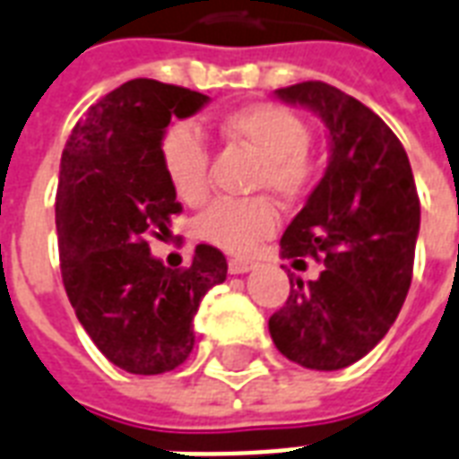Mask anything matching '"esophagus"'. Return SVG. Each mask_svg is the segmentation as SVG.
Returning <instances> with one entry per match:
<instances>
[{"mask_svg":"<svg viewBox=\"0 0 459 459\" xmlns=\"http://www.w3.org/2000/svg\"><path fill=\"white\" fill-rule=\"evenodd\" d=\"M250 269H255L253 260H243V257H233V260H229L230 274H247Z\"/></svg>","mask_w":459,"mask_h":459,"instance_id":"34e87169","label":"esophagus"}]
</instances>
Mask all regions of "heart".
Instances as JSON below:
<instances>
[{
  "label": "heart",
  "mask_w": 459,
  "mask_h": 459,
  "mask_svg": "<svg viewBox=\"0 0 459 459\" xmlns=\"http://www.w3.org/2000/svg\"><path fill=\"white\" fill-rule=\"evenodd\" d=\"M230 142L260 159L255 190H269L281 202H299L315 183V163L307 156L310 129L299 115L276 103L238 108L221 122ZM160 160L178 197L187 206H202L209 197V146L197 129L178 122L160 139ZM276 230L272 199H219L199 216L195 233L202 243L226 253L247 255Z\"/></svg>",
  "instance_id": "heart-1"
}]
</instances>
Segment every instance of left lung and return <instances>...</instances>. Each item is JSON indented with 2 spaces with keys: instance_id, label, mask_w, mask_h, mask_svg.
<instances>
[{
  "instance_id": "left-lung-1",
  "label": "left lung",
  "mask_w": 459,
  "mask_h": 459,
  "mask_svg": "<svg viewBox=\"0 0 459 459\" xmlns=\"http://www.w3.org/2000/svg\"><path fill=\"white\" fill-rule=\"evenodd\" d=\"M284 103L313 110L330 134V163L281 236V257L306 269L269 317L276 349L310 370H339L387 334L407 299L421 204L407 152L370 108L325 82L276 89Z\"/></svg>"
}]
</instances>
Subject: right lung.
Returning <instances> with one entry per match:
<instances>
[{
	"mask_svg": "<svg viewBox=\"0 0 459 459\" xmlns=\"http://www.w3.org/2000/svg\"><path fill=\"white\" fill-rule=\"evenodd\" d=\"M206 103L199 91L132 79L91 105L62 152L55 223L66 296L100 354L134 376L190 356L199 303L229 272L212 245H197L183 269L163 267L149 247L183 212L160 139L173 117Z\"/></svg>",
	"mask_w": 459,
	"mask_h": 459,
	"instance_id": "obj_1",
	"label": "right lung"
}]
</instances>
